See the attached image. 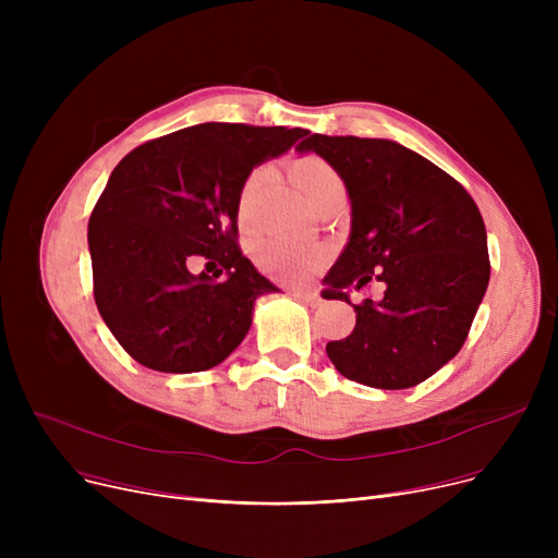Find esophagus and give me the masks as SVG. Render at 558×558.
<instances>
[{"label": "esophagus", "instance_id": "obj_1", "mask_svg": "<svg viewBox=\"0 0 558 558\" xmlns=\"http://www.w3.org/2000/svg\"><path fill=\"white\" fill-rule=\"evenodd\" d=\"M296 296H299L303 303H307L310 307H316V305L320 303V296L316 294L314 289H299V291H296Z\"/></svg>", "mask_w": 558, "mask_h": 558}]
</instances>
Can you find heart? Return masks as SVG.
<instances>
[{
    "mask_svg": "<svg viewBox=\"0 0 558 558\" xmlns=\"http://www.w3.org/2000/svg\"><path fill=\"white\" fill-rule=\"evenodd\" d=\"M289 175L291 181H294V185L301 190V194L305 196V201L310 203L312 210L328 201H339V198L343 201L345 196V183L341 179V173L328 160L318 156H301L296 160H291ZM269 181H271V167L264 165L251 171L240 192L242 221L253 219L259 194L269 185ZM257 257L262 262V267L269 269L276 276L303 278L318 264L320 251L301 242L274 238L259 246Z\"/></svg>",
    "mask_w": 558,
    "mask_h": 558,
    "instance_id": "b5f03b06",
    "label": "heart"
}]
</instances>
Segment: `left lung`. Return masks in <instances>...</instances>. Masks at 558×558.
<instances>
[{
	"label": "left lung",
	"instance_id": "left-lung-1",
	"mask_svg": "<svg viewBox=\"0 0 558 558\" xmlns=\"http://www.w3.org/2000/svg\"><path fill=\"white\" fill-rule=\"evenodd\" d=\"M328 160L350 198V238L324 278V299L377 279L379 302L355 307V330L326 353L353 383L416 387L465 341L490 262L477 203L450 173L391 140L310 135L296 146ZM352 305V304H350Z\"/></svg>",
	"mask_w": 558,
	"mask_h": 558
}]
</instances>
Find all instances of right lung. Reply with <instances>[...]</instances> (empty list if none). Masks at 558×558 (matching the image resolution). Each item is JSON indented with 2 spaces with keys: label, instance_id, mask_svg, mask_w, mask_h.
Masks as SVG:
<instances>
[{
  "label": "right lung",
  "instance_id": "obj_1",
  "mask_svg": "<svg viewBox=\"0 0 558 558\" xmlns=\"http://www.w3.org/2000/svg\"><path fill=\"white\" fill-rule=\"evenodd\" d=\"M307 135L210 122L144 142L112 169L87 246L97 310L135 362L196 373L242 343L255 301L280 289L238 246L240 192L253 167ZM198 263L218 271L196 275Z\"/></svg>",
  "mask_w": 558,
  "mask_h": 558
}]
</instances>
